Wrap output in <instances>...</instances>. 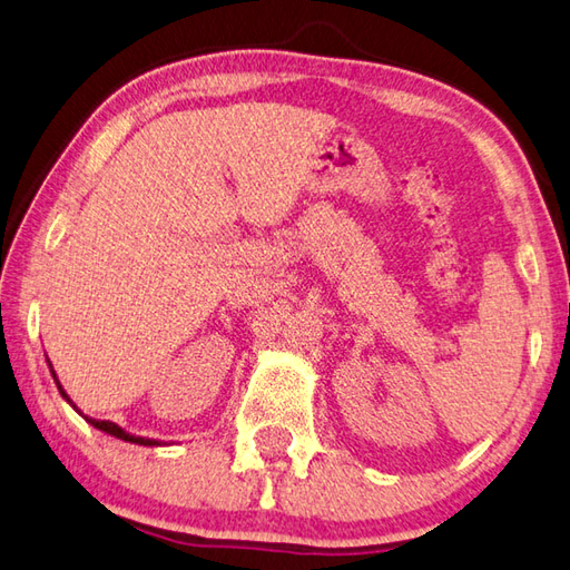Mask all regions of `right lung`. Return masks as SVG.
Wrapping results in <instances>:
<instances>
[{"instance_id":"1","label":"right lung","mask_w":570,"mask_h":570,"mask_svg":"<svg viewBox=\"0 0 570 570\" xmlns=\"http://www.w3.org/2000/svg\"><path fill=\"white\" fill-rule=\"evenodd\" d=\"M48 361V358H46ZM48 368H50V375H53V381H56V385H58V390H60V395H62V400H66L70 407L78 412L80 416H85V422L87 424H92L95 429H99V432H105V434H109V436H117V439H121V441H129V444H138V446H160V441L158 439H146V436H136V434H129V432H124V429L119 426V424H114V422H109V420H92V416H87V414H82L78 407H75V402L68 397V392L62 390V385H60V381H58V375H56V371H53V365H50V361H48Z\"/></svg>"}]
</instances>
